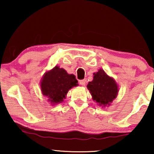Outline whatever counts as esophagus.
Returning a JSON list of instances; mask_svg holds the SVG:
<instances>
[{
    "instance_id": "34e87169",
    "label": "esophagus",
    "mask_w": 154,
    "mask_h": 154,
    "mask_svg": "<svg viewBox=\"0 0 154 154\" xmlns=\"http://www.w3.org/2000/svg\"><path fill=\"white\" fill-rule=\"evenodd\" d=\"M85 83H86V80L85 79L80 80V81H79L80 85H85Z\"/></svg>"
}]
</instances>
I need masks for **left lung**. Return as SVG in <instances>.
Segmentation results:
<instances>
[{
	"mask_svg": "<svg viewBox=\"0 0 154 154\" xmlns=\"http://www.w3.org/2000/svg\"><path fill=\"white\" fill-rule=\"evenodd\" d=\"M87 87L93 100L99 103V105L104 106L109 105L113 102L119 91L114 80L109 77L102 69L94 73L93 81L89 82Z\"/></svg>",
	"mask_w": 154,
	"mask_h": 154,
	"instance_id": "1",
	"label": "left lung"
}]
</instances>
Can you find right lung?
I'll list each match as a JSON object with an SVG mask.
<instances>
[{
    "label": "right lung",
    "mask_w": 154,
    "mask_h": 154,
    "mask_svg": "<svg viewBox=\"0 0 154 154\" xmlns=\"http://www.w3.org/2000/svg\"><path fill=\"white\" fill-rule=\"evenodd\" d=\"M75 75L68 74L66 71L55 66L45 73L42 79L41 88L44 95L52 104H58L65 99L66 93L73 86L78 85Z\"/></svg>",
    "instance_id": "right-lung-1"
}]
</instances>
